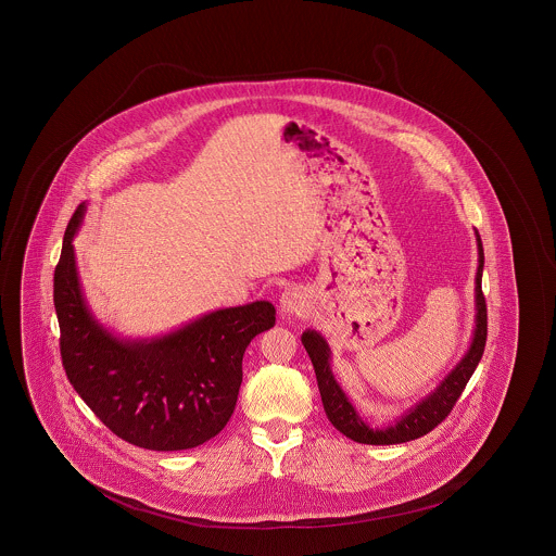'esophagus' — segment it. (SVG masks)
Masks as SVG:
<instances>
[{
	"label": "esophagus",
	"instance_id": "34e87169",
	"mask_svg": "<svg viewBox=\"0 0 556 556\" xmlns=\"http://www.w3.org/2000/svg\"><path fill=\"white\" fill-rule=\"evenodd\" d=\"M307 294L301 289H287L280 296V312L285 318H292V316H303L307 314Z\"/></svg>",
	"mask_w": 556,
	"mask_h": 556
}]
</instances>
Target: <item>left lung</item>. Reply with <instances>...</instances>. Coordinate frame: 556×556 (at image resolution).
<instances>
[{
	"instance_id": "left-lung-1",
	"label": "left lung",
	"mask_w": 556,
	"mask_h": 556,
	"mask_svg": "<svg viewBox=\"0 0 556 556\" xmlns=\"http://www.w3.org/2000/svg\"><path fill=\"white\" fill-rule=\"evenodd\" d=\"M477 236V253H479V265H477V276H475V330H472V341L468 345L467 353L463 359L443 377L438 387L425 395L416 406L406 409L400 418L384 427H370L355 406L351 404L350 397L341 389V384L334 379L332 368H330V348L326 339L316 330H305L301 334V343L307 351L316 379H318V389H320L321 404L328 420L337 431H341L345 438L353 439L357 443H368V445H393V443H406L412 439L422 438L429 431H433L439 422L452 412L458 397L463 395L468 379L472 377L483 350H485V339H488V307H485V296L481 292V276H483V244L479 232Z\"/></svg>"
}]
</instances>
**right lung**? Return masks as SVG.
<instances>
[{"label":"right lung","instance_id":"right-lung-1","mask_svg":"<svg viewBox=\"0 0 556 556\" xmlns=\"http://www.w3.org/2000/svg\"><path fill=\"white\" fill-rule=\"evenodd\" d=\"M88 205L71 217L54 271L60 355L66 377L117 435L154 452L190 450L230 420L249 343L276 324L269 301L215 309L152 339H125L96 320L75 264L73 238Z\"/></svg>","mask_w":556,"mask_h":556}]
</instances>
